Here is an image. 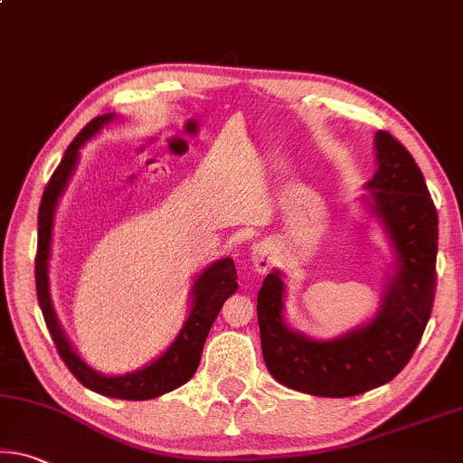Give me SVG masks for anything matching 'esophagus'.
I'll return each instance as SVG.
<instances>
[{
	"instance_id": "1",
	"label": "esophagus",
	"mask_w": 463,
	"mask_h": 463,
	"mask_svg": "<svg viewBox=\"0 0 463 463\" xmlns=\"http://www.w3.org/2000/svg\"><path fill=\"white\" fill-rule=\"evenodd\" d=\"M253 266L258 271H268L271 266H274V253L268 245H258L253 249Z\"/></svg>"
}]
</instances>
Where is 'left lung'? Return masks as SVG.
<instances>
[{
  "label": "left lung",
  "mask_w": 463,
  "mask_h": 463,
  "mask_svg": "<svg viewBox=\"0 0 463 463\" xmlns=\"http://www.w3.org/2000/svg\"><path fill=\"white\" fill-rule=\"evenodd\" d=\"M379 168L366 187L390 234L398 271L377 317L340 340L317 342L282 319L280 271L268 274L258 295L261 352L268 371L290 390L350 398L392 381L410 363L432 311L437 288L439 216L412 154L390 131L375 136Z\"/></svg>",
  "instance_id": "8db88e82"
}]
</instances>
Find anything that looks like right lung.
<instances>
[{
	"mask_svg": "<svg viewBox=\"0 0 463 463\" xmlns=\"http://www.w3.org/2000/svg\"><path fill=\"white\" fill-rule=\"evenodd\" d=\"M113 119L111 115H102L92 119L88 126L73 137V142L68 146L60 166L55 168L53 175L47 183L45 192H43L41 208H39V243H36V258H34V284H36V298L45 317L47 329L51 334L57 352H60L61 361L71 371L80 383L88 390L109 395L117 400H152L158 398L166 392H173L187 383L194 377V373L200 366L202 350L205 337L214 319L222 309L224 300L232 292H237V268L231 258H224L203 271L194 284V309L189 315L187 324L183 326L177 340L168 348L158 361H154L150 366L142 371L129 373L123 377H105L90 369L82 358H80L73 348L70 346L68 337L63 335L60 321H57L53 307L49 298V284H47V258L51 249V229H53V212L57 205V197L61 195L65 183L76 166L78 148L88 137L99 131L102 123Z\"/></svg>",
	"mask_w": 463,
	"mask_h": 463,
	"instance_id": "obj_1",
	"label": "right lung"
}]
</instances>
